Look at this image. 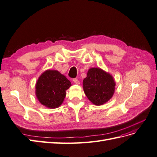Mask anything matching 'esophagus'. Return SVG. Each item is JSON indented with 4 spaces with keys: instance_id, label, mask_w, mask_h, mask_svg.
Returning a JSON list of instances; mask_svg holds the SVG:
<instances>
[{
    "instance_id": "34e87169",
    "label": "esophagus",
    "mask_w": 157,
    "mask_h": 157,
    "mask_svg": "<svg viewBox=\"0 0 157 157\" xmlns=\"http://www.w3.org/2000/svg\"><path fill=\"white\" fill-rule=\"evenodd\" d=\"M73 81H74V82L75 83V84H78V85L79 84V81L77 78L74 79H73Z\"/></svg>"
}]
</instances>
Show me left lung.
I'll return each mask as SVG.
<instances>
[{
  "mask_svg": "<svg viewBox=\"0 0 157 157\" xmlns=\"http://www.w3.org/2000/svg\"><path fill=\"white\" fill-rule=\"evenodd\" d=\"M116 82L113 76L99 67H92L83 81V91L88 100L96 105L110 100L115 92Z\"/></svg>",
  "mask_w": 157,
  "mask_h": 157,
  "instance_id": "obj_1",
  "label": "left lung"
}]
</instances>
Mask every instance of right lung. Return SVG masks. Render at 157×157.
Listing matches in <instances>:
<instances>
[{"label": "right lung", "instance_id": "add662e5", "mask_svg": "<svg viewBox=\"0 0 157 157\" xmlns=\"http://www.w3.org/2000/svg\"><path fill=\"white\" fill-rule=\"evenodd\" d=\"M71 83L57 70H47L39 76L35 85V95L44 106L51 109L59 107Z\"/></svg>", "mask_w": 157, "mask_h": 157}]
</instances>
